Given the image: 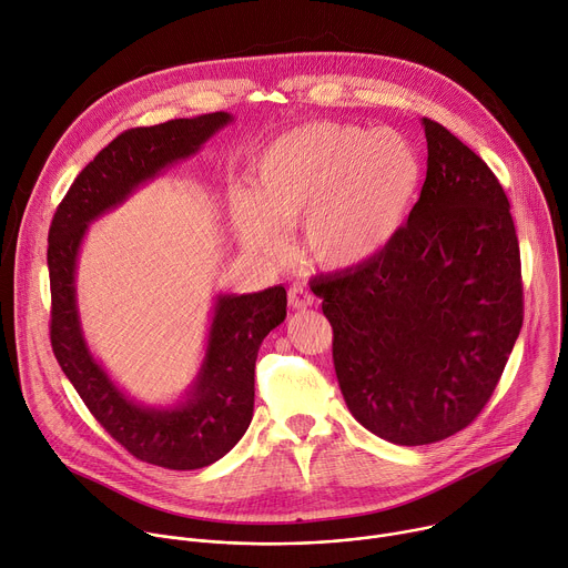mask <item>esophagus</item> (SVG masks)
Here are the masks:
<instances>
[{"instance_id": "esophagus-1", "label": "esophagus", "mask_w": 568, "mask_h": 568, "mask_svg": "<svg viewBox=\"0 0 568 568\" xmlns=\"http://www.w3.org/2000/svg\"><path fill=\"white\" fill-rule=\"evenodd\" d=\"M287 301H290V307H294V311H305V307H311L315 303V296L307 292L305 287L294 285V287H290Z\"/></svg>"}]
</instances>
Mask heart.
Masks as SVG:
<instances>
[{"label": "heart", "instance_id": "b5f03b06", "mask_svg": "<svg viewBox=\"0 0 568 568\" xmlns=\"http://www.w3.org/2000/svg\"><path fill=\"white\" fill-rule=\"evenodd\" d=\"M422 185L419 151L398 131L313 122L261 151L251 194L237 196L233 213L253 253H278L283 231L301 224L311 261L348 272L392 246Z\"/></svg>", "mask_w": 568, "mask_h": 568}]
</instances>
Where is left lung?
I'll return each instance as SVG.
<instances>
[{"instance_id": "1", "label": "left lung", "mask_w": 568, "mask_h": 568, "mask_svg": "<svg viewBox=\"0 0 568 568\" xmlns=\"http://www.w3.org/2000/svg\"><path fill=\"white\" fill-rule=\"evenodd\" d=\"M422 124L428 170L400 235L376 261L311 285L346 407L398 446L467 428L524 324L519 240L498 179L448 129Z\"/></svg>"}]
</instances>
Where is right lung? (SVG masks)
Here are the masks:
<instances>
[{"label": "right lung", "mask_w": 568, "mask_h": 568, "mask_svg": "<svg viewBox=\"0 0 568 568\" xmlns=\"http://www.w3.org/2000/svg\"><path fill=\"white\" fill-rule=\"evenodd\" d=\"M233 122L231 113L220 111L124 131L74 179L49 229L51 348L61 369L113 439L138 459L174 471L209 467L246 433L253 417L257 348L285 322V287L220 292L196 376L172 405H146L131 398L92 355L81 328L77 265L92 222L194 156Z\"/></svg>", "instance_id": "add662e5"}]
</instances>
